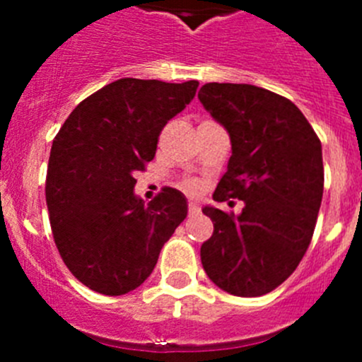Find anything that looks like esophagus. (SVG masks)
Returning <instances> with one entry per match:
<instances>
[{
    "label": "esophagus",
    "mask_w": 362,
    "mask_h": 362,
    "mask_svg": "<svg viewBox=\"0 0 362 362\" xmlns=\"http://www.w3.org/2000/svg\"><path fill=\"white\" fill-rule=\"evenodd\" d=\"M199 212H201L199 204L194 203V201H190V203H188V214H190V216H196V214H199Z\"/></svg>",
    "instance_id": "34e87169"
}]
</instances>
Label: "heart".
<instances>
[{"label": "heart", "instance_id": "obj_1", "mask_svg": "<svg viewBox=\"0 0 362 362\" xmlns=\"http://www.w3.org/2000/svg\"><path fill=\"white\" fill-rule=\"evenodd\" d=\"M183 188H185V190H188V192H197V190H199V185H197L196 181H185Z\"/></svg>", "mask_w": 362, "mask_h": 362}]
</instances>
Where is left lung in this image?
<instances>
[{"label":"left lung","mask_w":362,"mask_h":362,"mask_svg":"<svg viewBox=\"0 0 362 362\" xmlns=\"http://www.w3.org/2000/svg\"><path fill=\"white\" fill-rule=\"evenodd\" d=\"M197 98L232 143L214 201L245 203L238 216L204 204L214 233L201 263L221 290L264 296L292 276L312 241L325 183L321 141L290 99L261 86L206 83Z\"/></svg>","instance_id":"1"}]
</instances>
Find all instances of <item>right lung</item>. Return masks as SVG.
Returning a JSON list of instances; mask_svg holds the SVG:
<instances>
[{
    "label": "right lung",
    "mask_w": 362,
    "mask_h": 362,
    "mask_svg": "<svg viewBox=\"0 0 362 362\" xmlns=\"http://www.w3.org/2000/svg\"><path fill=\"white\" fill-rule=\"evenodd\" d=\"M197 86L117 79L81 101L57 132L45 188L50 226L66 268L94 292L123 296L145 283L187 217L175 188L145 204L134 174L152 161L163 127Z\"/></svg>",
    "instance_id": "obj_1"
}]
</instances>
